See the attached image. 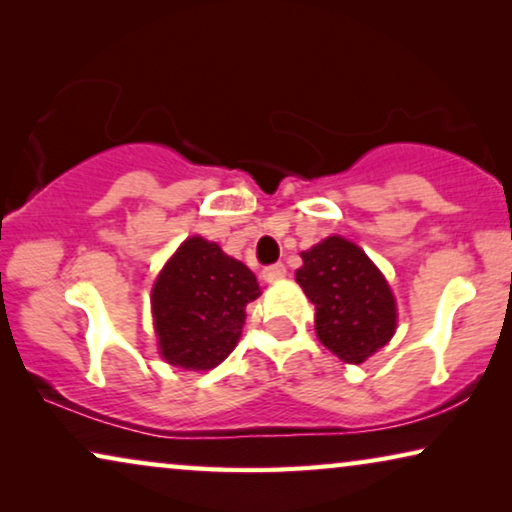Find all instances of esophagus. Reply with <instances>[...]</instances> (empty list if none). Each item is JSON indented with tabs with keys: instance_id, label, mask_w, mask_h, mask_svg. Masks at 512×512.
Returning <instances> with one entry per match:
<instances>
[{
	"instance_id": "esophagus-1",
	"label": "esophagus",
	"mask_w": 512,
	"mask_h": 512,
	"mask_svg": "<svg viewBox=\"0 0 512 512\" xmlns=\"http://www.w3.org/2000/svg\"><path fill=\"white\" fill-rule=\"evenodd\" d=\"M286 277V268L282 263H275V265H268V268L263 270V279L265 282H279V279Z\"/></svg>"
}]
</instances>
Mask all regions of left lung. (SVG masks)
Here are the masks:
<instances>
[{"mask_svg": "<svg viewBox=\"0 0 512 512\" xmlns=\"http://www.w3.org/2000/svg\"><path fill=\"white\" fill-rule=\"evenodd\" d=\"M296 282L314 303L324 347L347 363H363L396 331V300L387 279L356 244L333 235L300 254Z\"/></svg>", "mask_w": 512, "mask_h": 512, "instance_id": "obj_1", "label": "left lung"}]
</instances>
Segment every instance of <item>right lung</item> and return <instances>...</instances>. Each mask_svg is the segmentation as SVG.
I'll return each mask as SVG.
<instances>
[{"label": "right lung", "mask_w": 512, "mask_h": 512, "mask_svg": "<svg viewBox=\"0 0 512 512\" xmlns=\"http://www.w3.org/2000/svg\"><path fill=\"white\" fill-rule=\"evenodd\" d=\"M261 296L247 265L219 244L191 237L177 249L151 293L153 324L167 363L209 370L240 340L247 305Z\"/></svg>", "instance_id": "right-lung-1"}]
</instances>
